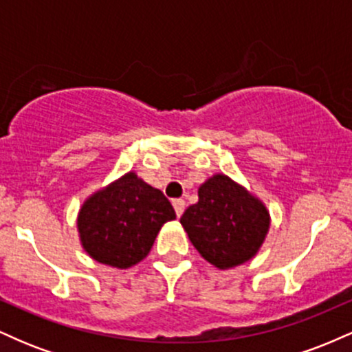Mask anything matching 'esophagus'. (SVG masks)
Here are the masks:
<instances>
[{
	"instance_id": "34e87169",
	"label": "esophagus",
	"mask_w": 352,
	"mask_h": 352,
	"mask_svg": "<svg viewBox=\"0 0 352 352\" xmlns=\"http://www.w3.org/2000/svg\"><path fill=\"white\" fill-rule=\"evenodd\" d=\"M172 205H173V208H175L177 217H182V213H184V210H185V200L175 199L172 201Z\"/></svg>"
}]
</instances>
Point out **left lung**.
<instances>
[{
	"label": "left lung",
	"mask_w": 352,
	"mask_h": 352,
	"mask_svg": "<svg viewBox=\"0 0 352 352\" xmlns=\"http://www.w3.org/2000/svg\"><path fill=\"white\" fill-rule=\"evenodd\" d=\"M270 221L263 201L225 173L205 180L199 201L180 218L197 252L218 270L252 260L268 235Z\"/></svg>",
	"instance_id": "1"
}]
</instances>
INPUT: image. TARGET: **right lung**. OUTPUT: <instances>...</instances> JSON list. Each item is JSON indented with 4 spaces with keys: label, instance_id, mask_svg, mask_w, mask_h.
Instances as JSON below:
<instances>
[{
    "label": "right lung",
    "instance_id": "right-lung-1",
    "mask_svg": "<svg viewBox=\"0 0 352 352\" xmlns=\"http://www.w3.org/2000/svg\"><path fill=\"white\" fill-rule=\"evenodd\" d=\"M172 220L175 210L164 193L127 172L84 200L79 240L92 260L125 270L147 256L160 228Z\"/></svg>",
    "mask_w": 352,
    "mask_h": 352
}]
</instances>
